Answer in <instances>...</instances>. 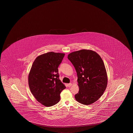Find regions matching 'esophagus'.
I'll return each mask as SVG.
<instances>
[{"label":"esophagus","instance_id":"esophagus-1","mask_svg":"<svg viewBox=\"0 0 133 133\" xmlns=\"http://www.w3.org/2000/svg\"><path fill=\"white\" fill-rule=\"evenodd\" d=\"M72 83H68L67 84L68 87H71V86H72Z\"/></svg>","mask_w":133,"mask_h":133}]
</instances>
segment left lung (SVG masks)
<instances>
[{
  "mask_svg": "<svg viewBox=\"0 0 133 133\" xmlns=\"http://www.w3.org/2000/svg\"><path fill=\"white\" fill-rule=\"evenodd\" d=\"M68 58L74 65L78 77V93L75 96L78 102L91 104L102 96L108 84L107 71L98 53L83 49L70 53Z\"/></svg>",
  "mask_w": 133,
  "mask_h": 133,
  "instance_id": "left-lung-1",
  "label": "left lung"
}]
</instances>
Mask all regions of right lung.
<instances>
[{"mask_svg": "<svg viewBox=\"0 0 133 133\" xmlns=\"http://www.w3.org/2000/svg\"><path fill=\"white\" fill-rule=\"evenodd\" d=\"M62 53L49 52L35 59L28 76V83L33 96L46 107L56 104L65 86L59 79L58 67L64 57Z\"/></svg>", "mask_w": 133, "mask_h": 133, "instance_id": "right-lung-1", "label": "right lung"}]
</instances>
